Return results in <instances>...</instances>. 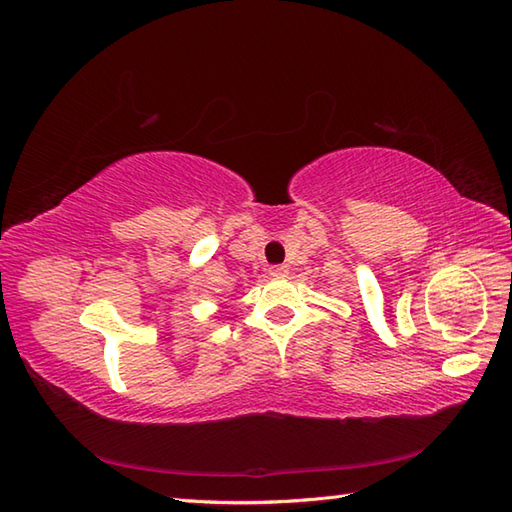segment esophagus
<instances>
[{"label":"esophagus","mask_w":512,"mask_h":512,"mask_svg":"<svg viewBox=\"0 0 512 512\" xmlns=\"http://www.w3.org/2000/svg\"><path fill=\"white\" fill-rule=\"evenodd\" d=\"M270 273V277H275V279H281V277H286L288 275V268L286 266H273L268 270Z\"/></svg>","instance_id":"esophagus-1"}]
</instances>
